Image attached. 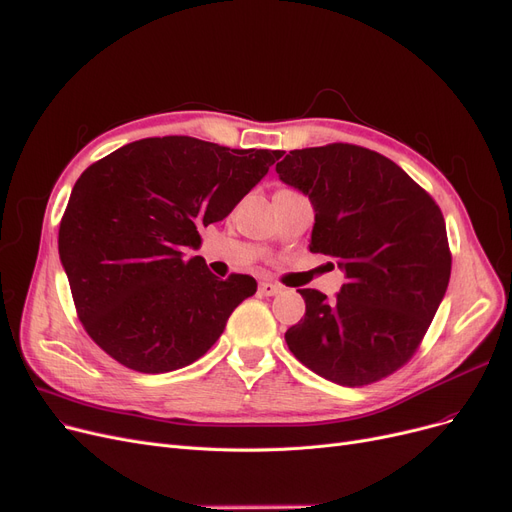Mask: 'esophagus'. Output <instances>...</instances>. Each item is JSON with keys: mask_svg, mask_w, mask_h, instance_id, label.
Returning <instances> with one entry per match:
<instances>
[{"mask_svg": "<svg viewBox=\"0 0 512 512\" xmlns=\"http://www.w3.org/2000/svg\"><path fill=\"white\" fill-rule=\"evenodd\" d=\"M258 290H260V294H264V296H277V294H281V285H277V283H273V281H262V283L258 285Z\"/></svg>", "mask_w": 512, "mask_h": 512, "instance_id": "esophagus-1", "label": "esophagus"}]
</instances>
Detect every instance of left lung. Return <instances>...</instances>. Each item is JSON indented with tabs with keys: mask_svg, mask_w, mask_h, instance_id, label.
Instances as JSON below:
<instances>
[{
	"mask_svg": "<svg viewBox=\"0 0 512 512\" xmlns=\"http://www.w3.org/2000/svg\"><path fill=\"white\" fill-rule=\"evenodd\" d=\"M275 170L313 203L311 252L336 258L346 279L336 298L298 290L306 313L285 342L325 380H382L412 359L447 290L439 206L395 161L344 142L290 151Z\"/></svg>",
	"mask_w": 512,
	"mask_h": 512,
	"instance_id": "1",
	"label": "left lung"
}]
</instances>
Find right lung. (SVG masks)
Instances as JSON below:
<instances>
[{
  "label": "right lung",
  "instance_id": "obj_1",
  "mask_svg": "<svg viewBox=\"0 0 512 512\" xmlns=\"http://www.w3.org/2000/svg\"><path fill=\"white\" fill-rule=\"evenodd\" d=\"M279 157L163 136L130 142L79 176L58 254L102 351L134 372L166 374L212 349L256 279H220L189 252L199 229L227 218Z\"/></svg>",
  "mask_w": 512,
  "mask_h": 512
}]
</instances>
